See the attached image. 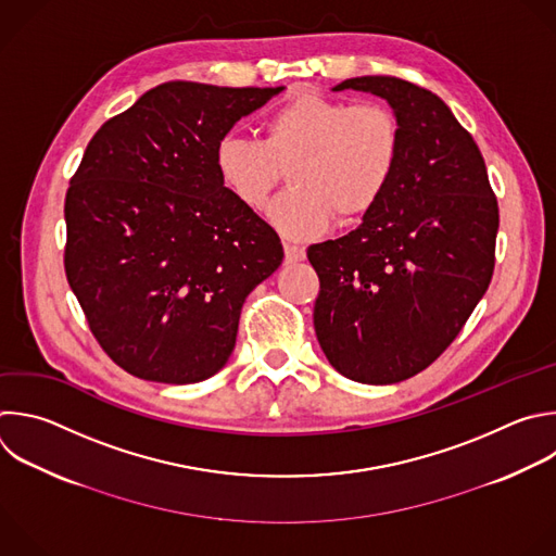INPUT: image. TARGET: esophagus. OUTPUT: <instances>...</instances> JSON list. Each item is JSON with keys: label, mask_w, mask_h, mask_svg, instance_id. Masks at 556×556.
Wrapping results in <instances>:
<instances>
[{"label": "esophagus", "mask_w": 556, "mask_h": 556, "mask_svg": "<svg viewBox=\"0 0 556 556\" xmlns=\"http://www.w3.org/2000/svg\"><path fill=\"white\" fill-rule=\"evenodd\" d=\"M283 251H286V262H288V264H296V262H303V260H305V249H303V247H296V244L286 242V244H283Z\"/></svg>", "instance_id": "obj_1"}]
</instances>
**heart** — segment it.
Segmentation results:
<instances>
[{
  "label": "heart",
  "instance_id": "1",
  "mask_svg": "<svg viewBox=\"0 0 556 556\" xmlns=\"http://www.w3.org/2000/svg\"><path fill=\"white\" fill-rule=\"evenodd\" d=\"M264 139L227 132L214 165L231 197L262 210L288 169L290 190L270 207L268 220L290 240H312L355 220L384 197L402 154V126L382 102L301 93L262 122Z\"/></svg>",
  "mask_w": 556,
  "mask_h": 556
}]
</instances>
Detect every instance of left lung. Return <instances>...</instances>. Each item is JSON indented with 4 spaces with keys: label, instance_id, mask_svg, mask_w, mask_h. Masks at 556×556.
I'll return each instance as SVG.
<instances>
[{
    "label": "left lung",
    "instance_id": "left-lung-1",
    "mask_svg": "<svg viewBox=\"0 0 556 556\" xmlns=\"http://www.w3.org/2000/svg\"><path fill=\"white\" fill-rule=\"evenodd\" d=\"M344 89L391 104L402 126V154L362 225L307 249L320 279L314 329L340 376L397 384L452 344L486 292L497 201L480 148L439 96L393 76H359L333 87Z\"/></svg>",
    "mask_w": 556,
    "mask_h": 556
}]
</instances>
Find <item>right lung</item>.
I'll return each instance as SVG.
<instances>
[{"label":"right lung","instance_id":"1","mask_svg":"<svg viewBox=\"0 0 556 556\" xmlns=\"http://www.w3.org/2000/svg\"><path fill=\"white\" fill-rule=\"evenodd\" d=\"M279 91L163 83L89 141L65 197V273L91 333L130 376H216L247 296L281 266L279 236L214 165L218 139Z\"/></svg>","mask_w":556,"mask_h":556}]
</instances>
